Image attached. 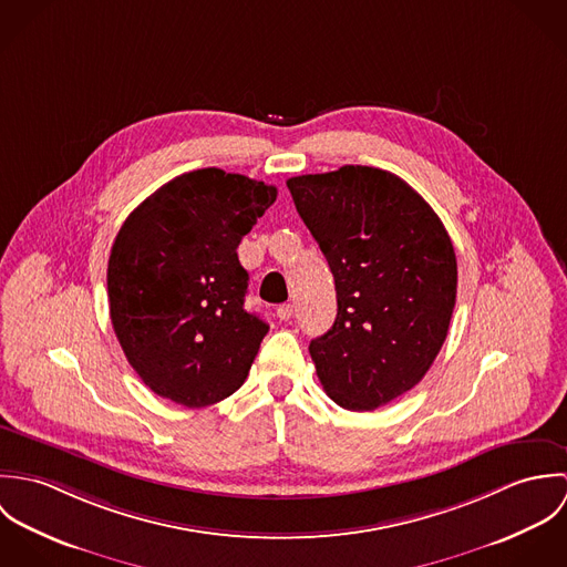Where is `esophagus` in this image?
Wrapping results in <instances>:
<instances>
[{"label":"esophagus","mask_w":567,"mask_h":567,"mask_svg":"<svg viewBox=\"0 0 567 567\" xmlns=\"http://www.w3.org/2000/svg\"><path fill=\"white\" fill-rule=\"evenodd\" d=\"M292 315H295V306H292V303H284V306L277 308V317H279L281 321H290Z\"/></svg>","instance_id":"obj_1"}]
</instances>
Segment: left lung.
<instances>
[{"label": "left lung", "mask_w": 567, "mask_h": 567, "mask_svg": "<svg viewBox=\"0 0 567 567\" xmlns=\"http://www.w3.org/2000/svg\"><path fill=\"white\" fill-rule=\"evenodd\" d=\"M336 281L338 315L310 342L324 393L364 412L416 386L456 303V252L434 209L400 176L342 165L286 181Z\"/></svg>", "instance_id": "8db88e82"}]
</instances>
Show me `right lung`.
I'll list each match as a JSON object with an SVG mask.
<instances>
[{
    "instance_id": "obj_1",
    "label": "right lung",
    "mask_w": 567,
    "mask_h": 567,
    "mask_svg": "<svg viewBox=\"0 0 567 567\" xmlns=\"http://www.w3.org/2000/svg\"><path fill=\"white\" fill-rule=\"evenodd\" d=\"M275 198V185L203 167L124 220L106 270L111 323L159 398L203 408L243 386L268 323L244 310L238 246Z\"/></svg>"
}]
</instances>
